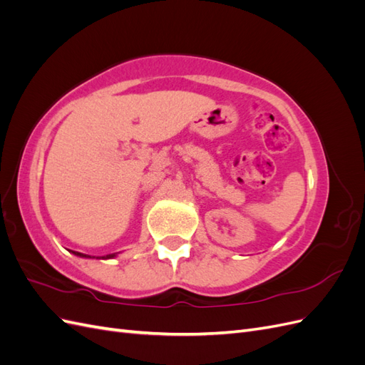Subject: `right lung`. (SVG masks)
I'll list each match as a JSON object with an SVG mask.
<instances>
[{
    "label": "right lung",
    "mask_w": 365,
    "mask_h": 365,
    "mask_svg": "<svg viewBox=\"0 0 365 365\" xmlns=\"http://www.w3.org/2000/svg\"><path fill=\"white\" fill-rule=\"evenodd\" d=\"M74 254H76V256H81V257H90V256H86V254H82V252H77V251H73ZM115 256V254H108V256L106 257H102V259H111V257H114Z\"/></svg>",
    "instance_id": "obj_1"
}]
</instances>
